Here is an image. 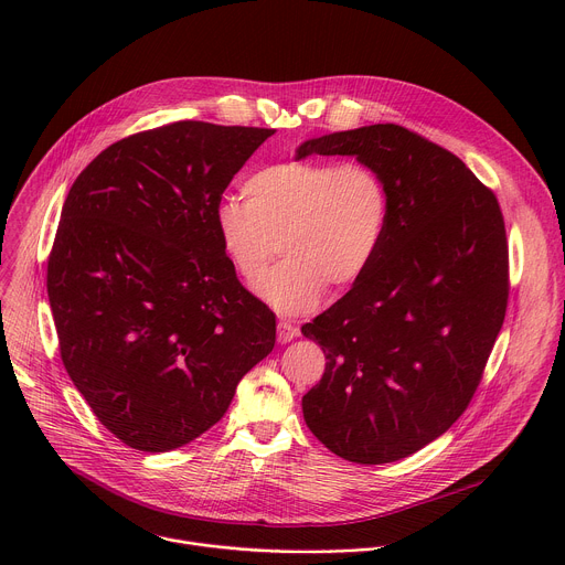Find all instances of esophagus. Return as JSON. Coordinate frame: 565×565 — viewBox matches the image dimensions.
I'll return each mask as SVG.
<instances>
[{"label":"esophagus","instance_id":"1","mask_svg":"<svg viewBox=\"0 0 565 565\" xmlns=\"http://www.w3.org/2000/svg\"><path fill=\"white\" fill-rule=\"evenodd\" d=\"M297 333L299 331L292 324H288V321H279V324H277V340H279V344H288L290 340L297 338Z\"/></svg>","mask_w":565,"mask_h":565}]
</instances>
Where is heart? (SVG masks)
Listing matches in <instances>:
<instances>
[{
	"label": "heart",
	"instance_id": "heart-1",
	"mask_svg": "<svg viewBox=\"0 0 565 565\" xmlns=\"http://www.w3.org/2000/svg\"><path fill=\"white\" fill-rule=\"evenodd\" d=\"M244 192L246 201L227 196L216 205V234L248 284L284 255L286 262L259 288L284 315L308 312L324 288L342 290L358 281L388 223L386 183L362 160L268 166L246 181Z\"/></svg>",
	"mask_w": 565,
	"mask_h": 565
}]
</instances>
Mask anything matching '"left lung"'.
<instances>
[{
  "label": "left lung",
  "mask_w": 565,
  "mask_h": 565,
  "mask_svg": "<svg viewBox=\"0 0 565 565\" xmlns=\"http://www.w3.org/2000/svg\"><path fill=\"white\" fill-rule=\"evenodd\" d=\"M312 153L375 168L391 207L371 266L301 327L327 355L303 420L344 460L393 462L443 436L480 384L510 295L503 212L456 153L393 122L297 149Z\"/></svg>",
  "instance_id": "1"
}]
</instances>
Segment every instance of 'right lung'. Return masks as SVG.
I'll return each instance as SVG.
<instances>
[{
	"mask_svg": "<svg viewBox=\"0 0 565 565\" xmlns=\"http://www.w3.org/2000/svg\"><path fill=\"white\" fill-rule=\"evenodd\" d=\"M273 134L147 129L100 151L66 194L46 266L62 364L131 449L199 438L275 347V312L236 279L214 225L225 188Z\"/></svg>",
	"mask_w": 565,
	"mask_h": 565,
	"instance_id": "1",
	"label": "right lung"
}]
</instances>
